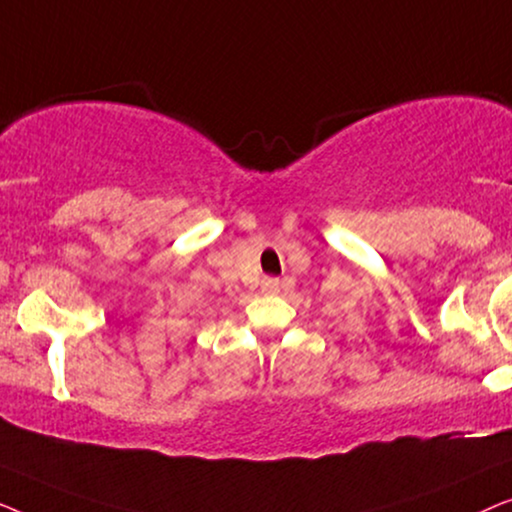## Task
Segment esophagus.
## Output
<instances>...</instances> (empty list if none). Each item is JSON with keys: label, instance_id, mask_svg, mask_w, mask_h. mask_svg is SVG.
<instances>
[{"label": "esophagus", "instance_id": "34e87169", "mask_svg": "<svg viewBox=\"0 0 512 512\" xmlns=\"http://www.w3.org/2000/svg\"><path fill=\"white\" fill-rule=\"evenodd\" d=\"M261 289H263L265 293H277V291H279V279H275V277H265L263 282H261Z\"/></svg>", "mask_w": 512, "mask_h": 512}]
</instances>
